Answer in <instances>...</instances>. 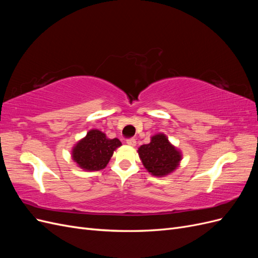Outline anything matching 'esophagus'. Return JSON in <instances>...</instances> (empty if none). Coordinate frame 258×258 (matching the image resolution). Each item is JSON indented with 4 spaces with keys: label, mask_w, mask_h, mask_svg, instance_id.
<instances>
[{
    "label": "esophagus",
    "mask_w": 258,
    "mask_h": 258,
    "mask_svg": "<svg viewBox=\"0 0 258 258\" xmlns=\"http://www.w3.org/2000/svg\"><path fill=\"white\" fill-rule=\"evenodd\" d=\"M127 144H128L129 146H136V144H137L136 139H134V138L128 139V140H127Z\"/></svg>",
    "instance_id": "1"
}]
</instances>
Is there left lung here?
<instances>
[{"instance_id":"left-lung-1","label":"left lung","mask_w":258,"mask_h":258,"mask_svg":"<svg viewBox=\"0 0 258 258\" xmlns=\"http://www.w3.org/2000/svg\"><path fill=\"white\" fill-rule=\"evenodd\" d=\"M138 153L145 169L155 176H165L173 172L182 160V153L163 134L153 136L150 143L139 147Z\"/></svg>"}]
</instances>
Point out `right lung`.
<instances>
[{
  "mask_svg": "<svg viewBox=\"0 0 258 258\" xmlns=\"http://www.w3.org/2000/svg\"><path fill=\"white\" fill-rule=\"evenodd\" d=\"M121 145L118 139H107L98 129L87 132L72 150V159L86 171H99L106 167L114 151Z\"/></svg>",
  "mask_w": 258,
  "mask_h": 258,
  "instance_id": "obj_1",
  "label": "right lung"
}]
</instances>
